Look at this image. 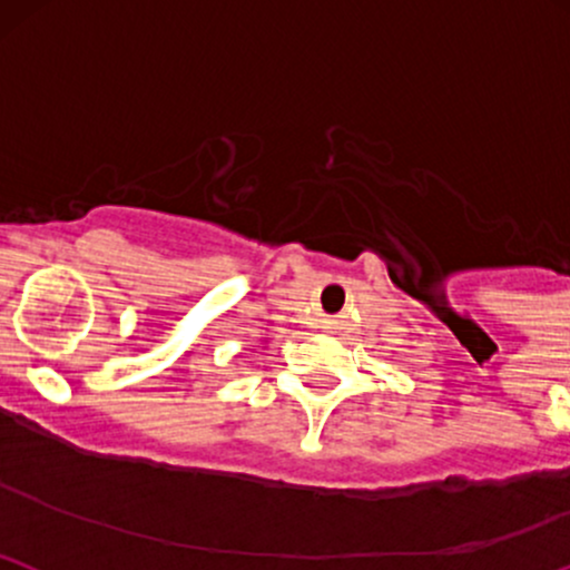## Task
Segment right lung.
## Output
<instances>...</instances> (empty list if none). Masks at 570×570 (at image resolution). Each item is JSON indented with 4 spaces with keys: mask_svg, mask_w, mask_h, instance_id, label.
Wrapping results in <instances>:
<instances>
[{
    "mask_svg": "<svg viewBox=\"0 0 570 570\" xmlns=\"http://www.w3.org/2000/svg\"><path fill=\"white\" fill-rule=\"evenodd\" d=\"M262 350H265V346H262Z\"/></svg>",
    "mask_w": 570,
    "mask_h": 570,
    "instance_id": "obj_1",
    "label": "right lung"
}]
</instances>
